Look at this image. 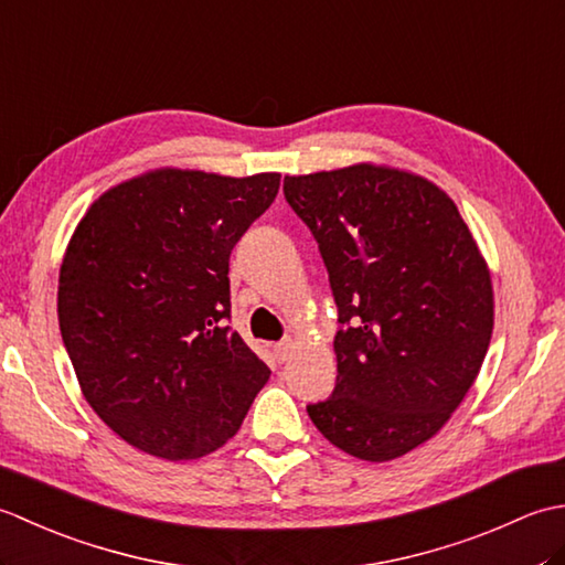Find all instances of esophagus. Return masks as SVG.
I'll use <instances>...</instances> for the list:
<instances>
[{"mask_svg":"<svg viewBox=\"0 0 565 565\" xmlns=\"http://www.w3.org/2000/svg\"><path fill=\"white\" fill-rule=\"evenodd\" d=\"M291 352H294L291 340H281L279 344H274V354H276V359H279V362H286V359L291 356Z\"/></svg>","mask_w":565,"mask_h":565,"instance_id":"34e87169","label":"esophagus"}]
</instances>
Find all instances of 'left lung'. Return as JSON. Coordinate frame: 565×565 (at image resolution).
Segmentation results:
<instances>
[{
	"mask_svg": "<svg viewBox=\"0 0 565 565\" xmlns=\"http://www.w3.org/2000/svg\"><path fill=\"white\" fill-rule=\"evenodd\" d=\"M284 196L316 237L340 322L338 383L308 415L356 459H398L447 425L481 371L488 264L425 177L362 162L284 177Z\"/></svg>",
	"mask_w": 565,
	"mask_h": 565,
	"instance_id": "8db88e82",
	"label": "left lung"
}]
</instances>
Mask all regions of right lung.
I'll return each instance as SVG.
<instances>
[{
    "mask_svg": "<svg viewBox=\"0 0 565 565\" xmlns=\"http://www.w3.org/2000/svg\"><path fill=\"white\" fill-rule=\"evenodd\" d=\"M279 182L164 167L104 191L72 233L60 334L84 398L130 447L167 461L206 456L269 381L225 326L227 262Z\"/></svg>",
    "mask_w": 565,
    "mask_h": 565,
    "instance_id": "right-lung-1",
    "label": "right lung"
}]
</instances>
